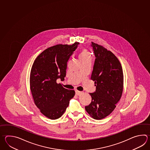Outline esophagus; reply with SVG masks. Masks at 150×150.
I'll list each match as a JSON object with an SVG mask.
<instances>
[{
	"mask_svg": "<svg viewBox=\"0 0 150 150\" xmlns=\"http://www.w3.org/2000/svg\"><path fill=\"white\" fill-rule=\"evenodd\" d=\"M82 93H83V92L79 91H78V90H76V91H75V93H76V95H77V96H79V95H81Z\"/></svg>",
	"mask_w": 150,
	"mask_h": 150,
	"instance_id": "obj_1",
	"label": "esophagus"
}]
</instances>
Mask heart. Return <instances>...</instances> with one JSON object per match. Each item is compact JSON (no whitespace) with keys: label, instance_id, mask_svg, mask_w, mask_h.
Wrapping results in <instances>:
<instances>
[{"label":"heart","instance_id":"obj_1","mask_svg":"<svg viewBox=\"0 0 150 150\" xmlns=\"http://www.w3.org/2000/svg\"><path fill=\"white\" fill-rule=\"evenodd\" d=\"M79 58L80 61H82L87 59L91 58V54L88 49L86 48H82L80 49L79 53Z\"/></svg>","mask_w":150,"mask_h":150}]
</instances>
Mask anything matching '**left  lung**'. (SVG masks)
Here are the masks:
<instances>
[{
	"label": "left lung",
	"mask_w": 150,
	"mask_h": 150,
	"mask_svg": "<svg viewBox=\"0 0 150 150\" xmlns=\"http://www.w3.org/2000/svg\"><path fill=\"white\" fill-rule=\"evenodd\" d=\"M96 59L91 80L95 81L96 91L90 93L91 102L86 106V111L96 120L109 115L122 97L123 89L122 68L112 52L92 42Z\"/></svg>",
	"instance_id": "obj_1"
}]
</instances>
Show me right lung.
<instances>
[{
	"instance_id": "right-lung-1",
	"label": "right lung",
	"mask_w": 150,
	"mask_h": 150,
	"mask_svg": "<svg viewBox=\"0 0 150 150\" xmlns=\"http://www.w3.org/2000/svg\"><path fill=\"white\" fill-rule=\"evenodd\" d=\"M79 43L58 44L42 52L35 60L30 74V89L34 103L50 119L60 117L75 92L64 88L57 80H64L67 62Z\"/></svg>"
}]
</instances>
